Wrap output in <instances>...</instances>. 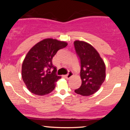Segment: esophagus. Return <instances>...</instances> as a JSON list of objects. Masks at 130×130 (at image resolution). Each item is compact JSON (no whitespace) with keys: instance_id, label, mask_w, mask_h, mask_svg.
<instances>
[{"instance_id":"obj_1","label":"esophagus","mask_w":130,"mask_h":130,"mask_svg":"<svg viewBox=\"0 0 130 130\" xmlns=\"http://www.w3.org/2000/svg\"><path fill=\"white\" fill-rule=\"evenodd\" d=\"M72 76H73V73L71 72V71H69V72L68 73V74L65 76V77H66V79H70V77Z\"/></svg>"}]
</instances>
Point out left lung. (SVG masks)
Wrapping results in <instances>:
<instances>
[{"mask_svg":"<svg viewBox=\"0 0 130 130\" xmlns=\"http://www.w3.org/2000/svg\"><path fill=\"white\" fill-rule=\"evenodd\" d=\"M74 46L80 61L82 80L80 87L74 92L83 96L93 95L105 79V64L96 50L89 43L77 40Z\"/></svg>","mask_w":130,"mask_h":130,"instance_id":"1","label":"left lung"}]
</instances>
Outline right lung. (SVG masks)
<instances>
[{"mask_svg":"<svg viewBox=\"0 0 130 130\" xmlns=\"http://www.w3.org/2000/svg\"><path fill=\"white\" fill-rule=\"evenodd\" d=\"M67 44L64 41L47 38L37 43L28 52L22 63V78L30 92L44 95L54 89L55 83L61 77L57 75L52 60L57 52Z\"/></svg>","mask_w":130,"mask_h":130,"instance_id":"add662e5","label":"right lung"}]
</instances>
